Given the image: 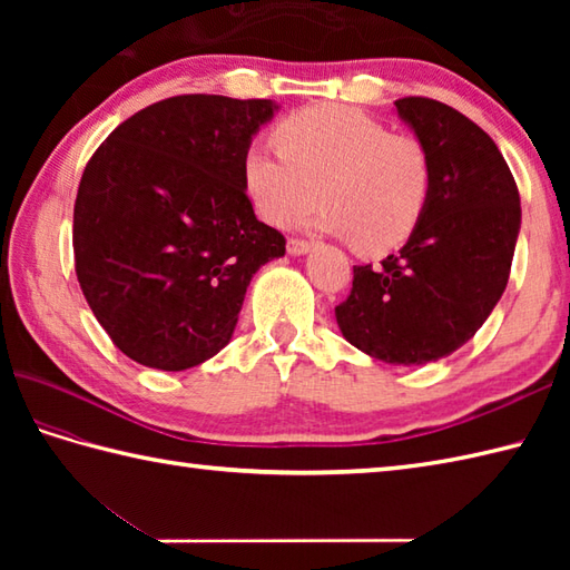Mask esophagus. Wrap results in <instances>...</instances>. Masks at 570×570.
Returning <instances> with one entry per match:
<instances>
[{"label":"esophagus","mask_w":570,"mask_h":570,"mask_svg":"<svg viewBox=\"0 0 570 570\" xmlns=\"http://www.w3.org/2000/svg\"><path fill=\"white\" fill-rule=\"evenodd\" d=\"M286 249H288V254H292V257H304V254L311 252V242H306V239H288Z\"/></svg>","instance_id":"34e87169"}]
</instances>
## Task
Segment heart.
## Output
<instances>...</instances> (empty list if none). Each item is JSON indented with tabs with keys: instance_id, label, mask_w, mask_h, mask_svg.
<instances>
[{
	"instance_id": "obj_1",
	"label": "heart",
	"mask_w": 570,
	"mask_h": 570,
	"mask_svg": "<svg viewBox=\"0 0 570 570\" xmlns=\"http://www.w3.org/2000/svg\"><path fill=\"white\" fill-rule=\"evenodd\" d=\"M278 149L252 144L242 159L245 190L266 223L286 227L313 203L318 233L355 239L367 254L402 245L429 208L433 166L411 135H392L345 105H316L276 127Z\"/></svg>"
}]
</instances>
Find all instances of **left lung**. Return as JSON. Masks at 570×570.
<instances>
[{
  "instance_id": "left-lung-1",
  "label": "left lung",
  "mask_w": 570,
  "mask_h": 570,
  "mask_svg": "<svg viewBox=\"0 0 570 570\" xmlns=\"http://www.w3.org/2000/svg\"><path fill=\"white\" fill-rule=\"evenodd\" d=\"M394 110L431 156V200L399 254L353 266L335 321L365 355L411 367L455 353L488 321L510 278L522 208L498 144L465 115L429 98Z\"/></svg>"
}]
</instances>
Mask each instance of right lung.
<instances>
[{
    "instance_id": "right-lung-1",
    "label": "right lung",
    "mask_w": 570,
    "mask_h": 570,
    "mask_svg": "<svg viewBox=\"0 0 570 570\" xmlns=\"http://www.w3.org/2000/svg\"><path fill=\"white\" fill-rule=\"evenodd\" d=\"M274 100L178 95L119 125L85 166L72 252L85 301L144 367H196L233 341L247 286L286 239L257 220L242 159Z\"/></svg>"
}]
</instances>
